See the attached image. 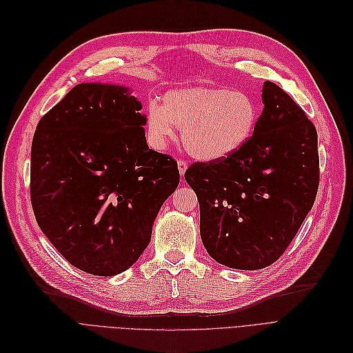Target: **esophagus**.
<instances>
[{
	"instance_id": "esophagus-1",
	"label": "esophagus",
	"mask_w": 353,
	"mask_h": 353,
	"mask_svg": "<svg viewBox=\"0 0 353 353\" xmlns=\"http://www.w3.org/2000/svg\"><path fill=\"white\" fill-rule=\"evenodd\" d=\"M178 170H179L181 176H183V174H185V171L188 170V162L183 159H178Z\"/></svg>"
}]
</instances>
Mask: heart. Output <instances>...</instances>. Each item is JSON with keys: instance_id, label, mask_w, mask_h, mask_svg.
<instances>
[{"instance_id": "b5f03b06", "label": "heart", "mask_w": 353, "mask_h": 353, "mask_svg": "<svg viewBox=\"0 0 353 353\" xmlns=\"http://www.w3.org/2000/svg\"><path fill=\"white\" fill-rule=\"evenodd\" d=\"M150 142L162 148L182 129L188 152L205 162L237 154L251 139L259 106L250 94L223 88H185L168 92L162 105L149 102L145 110Z\"/></svg>"}]
</instances>
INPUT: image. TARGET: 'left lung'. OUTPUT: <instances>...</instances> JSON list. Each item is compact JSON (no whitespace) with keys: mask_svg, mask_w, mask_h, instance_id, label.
<instances>
[{"mask_svg":"<svg viewBox=\"0 0 353 353\" xmlns=\"http://www.w3.org/2000/svg\"><path fill=\"white\" fill-rule=\"evenodd\" d=\"M263 103L253 137L237 154L185 171L204 247L239 270L280 259L314 204L321 176L317 133L305 110L272 81H264Z\"/></svg>","mask_w":353,"mask_h":353,"instance_id":"1","label":"left lung"}]
</instances>
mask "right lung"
I'll list each match as a JSON object with an SVG mask.
<instances>
[{"label": "right lung", "mask_w": 353, "mask_h": 353, "mask_svg": "<svg viewBox=\"0 0 353 353\" xmlns=\"http://www.w3.org/2000/svg\"><path fill=\"white\" fill-rule=\"evenodd\" d=\"M141 109L128 88L80 83L32 138L37 224L67 261L93 276L119 274L139 259L179 183L176 161L149 149Z\"/></svg>", "instance_id": "obj_1"}]
</instances>
